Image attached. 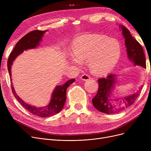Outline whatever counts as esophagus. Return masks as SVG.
Returning a JSON list of instances; mask_svg holds the SVG:
<instances>
[{
    "mask_svg": "<svg viewBox=\"0 0 151 151\" xmlns=\"http://www.w3.org/2000/svg\"><path fill=\"white\" fill-rule=\"evenodd\" d=\"M81 80H83V81H87V80H89L90 79V76H89V75H88V74H83V75H82L81 76Z\"/></svg>",
    "mask_w": 151,
    "mask_h": 151,
    "instance_id": "obj_1",
    "label": "esophagus"
}]
</instances>
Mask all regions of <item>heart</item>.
<instances>
[{"mask_svg":"<svg viewBox=\"0 0 151 151\" xmlns=\"http://www.w3.org/2000/svg\"><path fill=\"white\" fill-rule=\"evenodd\" d=\"M74 56L71 61L76 65L89 61L91 72L103 75L111 71L121 56V47L116 40L99 34L83 35L73 42Z\"/></svg>","mask_w":151,"mask_h":151,"instance_id":"1","label":"heart"}]
</instances>
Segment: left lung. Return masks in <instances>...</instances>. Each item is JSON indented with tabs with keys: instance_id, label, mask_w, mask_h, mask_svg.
<instances>
[{
	"instance_id": "1",
	"label": "left lung",
	"mask_w": 151,
	"mask_h": 151,
	"mask_svg": "<svg viewBox=\"0 0 151 151\" xmlns=\"http://www.w3.org/2000/svg\"><path fill=\"white\" fill-rule=\"evenodd\" d=\"M120 27L125 38V44L129 59L133 62L134 65H139L146 68V58L142 46L131 35L130 31L125 26H120ZM116 75L110 74L106 78H100L98 80L99 89L96 96L92 99V104L93 106L100 112L106 114L119 113L131 106L140 93L141 89L130 96L123 97L122 100L116 99L117 101H120L118 105L111 104V100L109 97L111 91L114 88V84L116 82Z\"/></svg>"
}]
</instances>
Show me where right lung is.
Returning <instances> with one entry per match:
<instances>
[{"label": "right lung", "mask_w": 151, "mask_h": 151, "mask_svg": "<svg viewBox=\"0 0 151 151\" xmlns=\"http://www.w3.org/2000/svg\"><path fill=\"white\" fill-rule=\"evenodd\" d=\"M45 32H46V30L32 31L24 36L18 42L13 50L10 53L7 62L8 70H9L10 78L12 76V65L14 59L19 54H21L24 50L33 49L37 47V46L40 45V42L42 41V37ZM10 80L12 82V79ZM74 81H75V79H71V80L67 81L62 86H57L52 93L51 101L49 103V104L46 106L40 108L30 105L24 101L15 92L13 84L12 85V89L14 97L18 100V101L20 103L21 105L24 106V108H26L32 114L42 117H46L56 114L62 109L66 100L67 89L68 88V86Z\"/></svg>", "instance_id": "add662e5"}]
</instances>
